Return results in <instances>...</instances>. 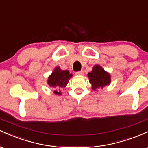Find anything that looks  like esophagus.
Wrapping results in <instances>:
<instances>
[{"instance_id":"obj_1","label":"esophagus","mask_w":148,"mask_h":148,"mask_svg":"<svg viewBox=\"0 0 148 148\" xmlns=\"http://www.w3.org/2000/svg\"><path fill=\"white\" fill-rule=\"evenodd\" d=\"M84 71H79V72H77L76 73V75H78V76H83L84 75Z\"/></svg>"}]
</instances>
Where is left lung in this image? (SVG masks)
Listing matches in <instances>:
<instances>
[{"mask_svg":"<svg viewBox=\"0 0 148 148\" xmlns=\"http://www.w3.org/2000/svg\"><path fill=\"white\" fill-rule=\"evenodd\" d=\"M88 76L92 85V88L94 90L100 88H103L111 83V75L99 65H95L92 70L88 73Z\"/></svg>","mask_w":148,"mask_h":148,"instance_id":"obj_1","label":"left lung"}]
</instances>
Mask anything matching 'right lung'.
<instances>
[{"label":"right lung","mask_w":148,"mask_h":148,"mask_svg":"<svg viewBox=\"0 0 148 148\" xmlns=\"http://www.w3.org/2000/svg\"><path fill=\"white\" fill-rule=\"evenodd\" d=\"M72 74H69L68 70H62L59 67H56L52 74L49 76L48 83L49 86L55 88H60L66 87L69 82V80L72 78ZM54 93L60 95L61 91H54Z\"/></svg>","instance_id":"obj_1"}]
</instances>
